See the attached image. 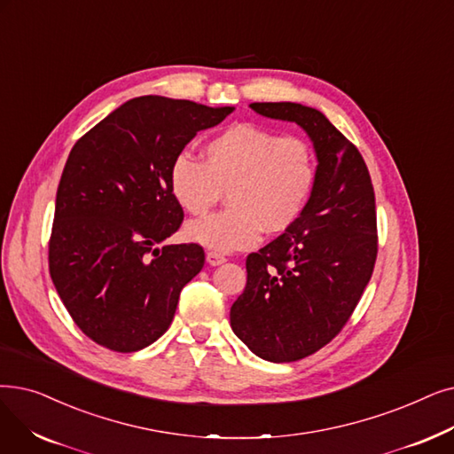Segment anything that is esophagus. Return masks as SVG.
I'll return each instance as SVG.
<instances>
[{"instance_id":"34e87169","label":"esophagus","mask_w":454,"mask_h":454,"mask_svg":"<svg viewBox=\"0 0 454 454\" xmlns=\"http://www.w3.org/2000/svg\"><path fill=\"white\" fill-rule=\"evenodd\" d=\"M206 260H207L209 265L215 267V265H223L226 262V255H223L219 252H207L206 254Z\"/></svg>"}]
</instances>
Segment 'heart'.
<instances>
[{
  "label": "heart",
  "mask_w": 454,
  "mask_h": 454,
  "mask_svg": "<svg viewBox=\"0 0 454 454\" xmlns=\"http://www.w3.org/2000/svg\"><path fill=\"white\" fill-rule=\"evenodd\" d=\"M315 178L317 165L304 139L248 122L211 137L204 163L182 153L168 172L174 200L191 215L207 213L228 191V209L185 226L187 239L219 252L248 248L263 230L278 235L293 228Z\"/></svg>",
  "instance_id": "b5f03b06"
}]
</instances>
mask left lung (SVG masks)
I'll list each match as a JSON object with an SVG mask.
<instances>
[{
  "label": "left lung",
  "instance_id": "8db88e82",
  "mask_svg": "<svg viewBox=\"0 0 454 454\" xmlns=\"http://www.w3.org/2000/svg\"><path fill=\"white\" fill-rule=\"evenodd\" d=\"M250 107L299 124L317 153V178L301 219L247 258V287L231 330L255 356L297 362L338 336L377 262V209L362 153L317 111L291 102Z\"/></svg>",
  "mask_w": 454,
  "mask_h": 454
}]
</instances>
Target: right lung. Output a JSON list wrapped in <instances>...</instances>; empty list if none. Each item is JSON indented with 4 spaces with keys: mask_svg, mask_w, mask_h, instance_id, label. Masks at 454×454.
<instances>
[{
    "mask_svg": "<svg viewBox=\"0 0 454 454\" xmlns=\"http://www.w3.org/2000/svg\"><path fill=\"white\" fill-rule=\"evenodd\" d=\"M231 111L141 96L74 145L57 187L48 262L59 297L94 343L135 352L168 330L184 286L206 262L196 243L155 247L184 223L170 165Z\"/></svg>",
    "mask_w": 454,
    "mask_h": 454,
    "instance_id": "obj_1",
    "label": "right lung"
}]
</instances>
